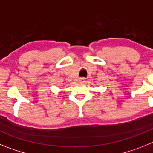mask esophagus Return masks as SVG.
<instances>
[{"mask_svg": "<svg viewBox=\"0 0 153 153\" xmlns=\"http://www.w3.org/2000/svg\"><path fill=\"white\" fill-rule=\"evenodd\" d=\"M79 82H80V83H85V78H80V79H79Z\"/></svg>", "mask_w": 153, "mask_h": 153, "instance_id": "obj_1", "label": "esophagus"}]
</instances>
